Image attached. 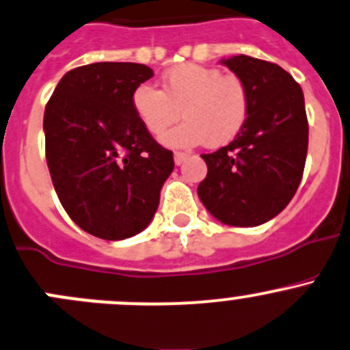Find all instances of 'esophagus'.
<instances>
[{
  "instance_id": "obj_1",
  "label": "esophagus",
  "mask_w": 350,
  "mask_h": 350,
  "mask_svg": "<svg viewBox=\"0 0 350 350\" xmlns=\"http://www.w3.org/2000/svg\"><path fill=\"white\" fill-rule=\"evenodd\" d=\"M186 159H188V154H185V152H176V154H174L176 165H181L183 162L186 161Z\"/></svg>"
}]
</instances>
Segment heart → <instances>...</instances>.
Returning <instances> with one entry per match:
<instances>
[{
    "mask_svg": "<svg viewBox=\"0 0 350 350\" xmlns=\"http://www.w3.org/2000/svg\"><path fill=\"white\" fill-rule=\"evenodd\" d=\"M251 96L237 75L203 64L185 63L162 77V90L140 83L131 94V107L145 131L164 133L181 116V124L162 137L167 147L189 148L206 144L220 147L241 133L250 116Z\"/></svg>",
    "mask_w": 350,
    "mask_h": 350,
    "instance_id": "b5f03b06",
    "label": "heart"
}]
</instances>
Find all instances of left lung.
Wrapping results in <instances>:
<instances>
[{"label": "left lung", "instance_id": "left-lung-1", "mask_svg": "<svg viewBox=\"0 0 350 350\" xmlns=\"http://www.w3.org/2000/svg\"><path fill=\"white\" fill-rule=\"evenodd\" d=\"M220 63L246 81L250 116L229 145L202 155L208 172L198 185V196L222 224L254 227L286 208L303 178L304 96L299 83L275 63L244 54Z\"/></svg>", "mask_w": 350, "mask_h": 350}]
</instances>
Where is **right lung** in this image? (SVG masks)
<instances>
[{
    "instance_id": "right-lung-1",
    "label": "right lung",
    "mask_w": 350,
    "mask_h": 350,
    "mask_svg": "<svg viewBox=\"0 0 350 350\" xmlns=\"http://www.w3.org/2000/svg\"><path fill=\"white\" fill-rule=\"evenodd\" d=\"M154 77L138 63L70 70L44 111L46 161L61 205L85 232L120 241L155 215L172 152L142 126L131 94Z\"/></svg>"
}]
</instances>
